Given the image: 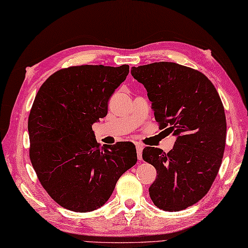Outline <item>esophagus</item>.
I'll return each mask as SVG.
<instances>
[{
  "label": "esophagus",
  "instance_id": "1",
  "mask_svg": "<svg viewBox=\"0 0 248 248\" xmlns=\"http://www.w3.org/2000/svg\"><path fill=\"white\" fill-rule=\"evenodd\" d=\"M142 149L143 147L140 143H136V150H137V157L138 160H141L142 158Z\"/></svg>",
  "mask_w": 248,
  "mask_h": 248
}]
</instances>
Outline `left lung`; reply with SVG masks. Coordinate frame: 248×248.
<instances>
[{
    "mask_svg": "<svg viewBox=\"0 0 248 248\" xmlns=\"http://www.w3.org/2000/svg\"><path fill=\"white\" fill-rule=\"evenodd\" d=\"M130 73L147 90L161 128L176 137L168 153L143 149V161L157 174L149 194L163 211H182L208 192L220 168L227 135L221 99L203 73L178 63L153 62Z\"/></svg>",
    "mask_w": 248,
    "mask_h": 248,
    "instance_id": "left-lung-1",
    "label": "left lung"
}]
</instances>
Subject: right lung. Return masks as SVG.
I'll return each instance as SVG.
<instances>
[{
	"label": "right lung",
	"instance_id": "add662e5",
	"mask_svg": "<svg viewBox=\"0 0 248 248\" xmlns=\"http://www.w3.org/2000/svg\"><path fill=\"white\" fill-rule=\"evenodd\" d=\"M128 72V64L62 69L35 96L28 120L30 160L46 192L69 211L102 206L137 163L134 143L100 147L92 128L108 113L110 97Z\"/></svg>",
	"mask_w": 248,
	"mask_h": 248
}]
</instances>
